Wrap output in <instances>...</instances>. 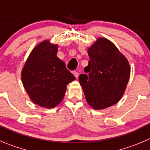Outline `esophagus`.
I'll return each mask as SVG.
<instances>
[{
	"mask_svg": "<svg viewBox=\"0 0 150 150\" xmlns=\"http://www.w3.org/2000/svg\"><path fill=\"white\" fill-rule=\"evenodd\" d=\"M73 74H74V75L75 76V77H76V79L79 77V73H78V71H73Z\"/></svg>",
	"mask_w": 150,
	"mask_h": 150,
	"instance_id": "34e87169",
	"label": "esophagus"
}]
</instances>
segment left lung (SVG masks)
Instances as JSON below:
<instances>
[{
  "label": "left lung",
  "instance_id": "8db88e82",
  "mask_svg": "<svg viewBox=\"0 0 150 150\" xmlns=\"http://www.w3.org/2000/svg\"><path fill=\"white\" fill-rule=\"evenodd\" d=\"M90 60L79 80L88 103L95 110L115 105L124 94L130 68L113 43L99 38L88 50Z\"/></svg>",
  "mask_w": 150,
  "mask_h": 150
}]
</instances>
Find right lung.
Wrapping results in <instances>:
<instances>
[{"instance_id":"1","label":"right lung","mask_w":150,"mask_h":150,"mask_svg":"<svg viewBox=\"0 0 150 150\" xmlns=\"http://www.w3.org/2000/svg\"><path fill=\"white\" fill-rule=\"evenodd\" d=\"M57 45L45 40L31 51L21 78L30 99L36 105L53 108L63 99L66 86L76 79L57 57Z\"/></svg>"}]
</instances>
